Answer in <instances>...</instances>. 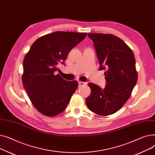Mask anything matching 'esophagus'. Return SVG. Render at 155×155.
I'll return each instance as SVG.
<instances>
[{"label":"esophagus","mask_w":155,"mask_h":155,"mask_svg":"<svg viewBox=\"0 0 155 155\" xmlns=\"http://www.w3.org/2000/svg\"><path fill=\"white\" fill-rule=\"evenodd\" d=\"M85 85H86V84L85 82H78V87H83Z\"/></svg>","instance_id":"esophagus-1"}]
</instances>
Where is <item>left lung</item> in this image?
Masks as SVG:
<instances>
[{"label": "left lung", "instance_id": "1", "mask_svg": "<svg viewBox=\"0 0 155 155\" xmlns=\"http://www.w3.org/2000/svg\"><path fill=\"white\" fill-rule=\"evenodd\" d=\"M88 36L94 42L99 70H106L107 84L102 88L89 83L91 93L86 104L96 114L106 116L118 111L131 95L137 80L135 57L131 49L117 36L102 33H88Z\"/></svg>", "mask_w": 155, "mask_h": 155}]
</instances>
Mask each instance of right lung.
<instances>
[{
    "label": "right lung",
    "instance_id": "right-lung-1",
    "mask_svg": "<svg viewBox=\"0 0 155 155\" xmlns=\"http://www.w3.org/2000/svg\"><path fill=\"white\" fill-rule=\"evenodd\" d=\"M87 33L56 31L36 39L23 61L22 80L34 107L42 114L53 117L68 105L78 86L76 80L67 81L54 71Z\"/></svg>",
    "mask_w": 155,
    "mask_h": 155
}]
</instances>
